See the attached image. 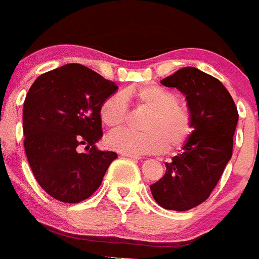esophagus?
Here are the masks:
<instances>
[{"label": "esophagus", "mask_w": 259, "mask_h": 259, "mask_svg": "<svg viewBox=\"0 0 259 259\" xmlns=\"http://www.w3.org/2000/svg\"><path fill=\"white\" fill-rule=\"evenodd\" d=\"M123 157H127V158H131V159H141L140 155H134V154H124V153H122Z\"/></svg>", "instance_id": "34e87169"}]
</instances>
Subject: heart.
I'll use <instances>...</instances> for the list:
<instances>
[{"label": "heart", "mask_w": 259, "mask_h": 259, "mask_svg": "<svg viewBox=\"0 0 259 259\" xmlns=\"http://www.w3.org/2000/svg\"><path fill=\"white\" fill-rule=\"evenodd\" d=\"M127 101L150 110L143 125L145 132L122 130L110 135L106 139L110 149L134 155L175 150L184 145L193 132V116L189 107L179 102L175 92L157 84L128 87L122 95H111L102 102L100 119L111 131L124 124Z\"/></svg>", "instance_id": "heart-1"}]
</instances>
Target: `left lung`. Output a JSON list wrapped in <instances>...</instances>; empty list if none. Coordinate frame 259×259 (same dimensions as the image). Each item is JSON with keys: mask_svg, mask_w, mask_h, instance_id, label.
<instances>
[{"mask_svg": "<svg viewBox=\"0 0 259 259\" xmlns=\"http://www.w3.org/2000/svg\"><path fill=\"white\" fill-rule=\"evenodd\" d=\"M179 89L193 116V132L183 152L166 164V174L150 185L158 205L185 211L207 200L232 157L239 113L226 87L198 68L183 67L161 80Z\"/></svg>", "mask_w": 259, "mask_h": 259, "instance_id": "8db88e82", "label": "left lung"}]
</instances>
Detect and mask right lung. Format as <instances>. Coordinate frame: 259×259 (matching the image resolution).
<instances>
[{"instance_id":"add662e5","label":"right lung","mask_w":259,"mask_h":259,"mask_svg":"<svg viewBox=\"0 0 259 259\" xmlns=\"http://www.w3.org/2000/svg\"><path fill=\"white\" fill-rule=\"evenodd\" d=\"M116 89L79 63L48 71L29 88L23 106L24 150L36 180L53 198H89L118 157L96 148L102 137L100 106Z\"/></svg>"}]
</instances>
